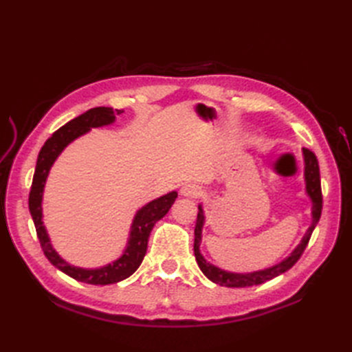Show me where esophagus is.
I'll use <instances>...</instances> for the list:
<instances>
[{
	"mask_svg": "<svg viewBox=\"0 0 352 352\" xmlns=\"http://www.w3.org/2000/svg\"><path fill=\"white\" fill-rule=\"evenodd\" d=\"M180 193H182L183 197L197 198V197L199 195V193H201V189H199V186H197V184H193V183H186V184H183V186H182Z\"/></svg>",
	"mask_w": 352,
	"mask_h": 352,
	"instance_id": "34e87169",
	"label": "esophagus"
}]
</instances>
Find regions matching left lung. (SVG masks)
Segmentation results:
<instances>
[{"instance_id":"obj_1","label":"left lung","mask_w":352,"mask_h":352,"mask_svg":"<svg viewBox=\"0 0 352 352\" xmlns=\"http://www.w3.org/2000/svg\"><path fill=\"white\" fill-rule=\"evenodd\" d=\"M304 153V160H305V183H307V193L311 198L313 203V222L310 228L305 233L304 239L301 243L296 246V250L290 254V256L283 260L281 263L275 265L269 269H265V271H257V272H251V274H233V272H226L222 269L216 267L210 263H207L206 258L201 256L199 252V243H201V230H203L204 226V214H203V208L201 206L198 218H197V226H195V243H193V252H195V258L197 263L199 266L201 271L207 276L208 280H212L216 284H221V286L226 287H251V286H257V284H263L269 280L275 278L281 274L294 266L300 257L302 256L304 250L307 248L309 241L311 237L313 230H315L316 223L320 219V213H322V189H320V175H319V163L315 153L309 148L302 149Z\"/></svg>"}]
</instances>
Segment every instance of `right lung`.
I'll use <instances>...</instances> for the list:
<instances>
[{
	"label": "right lung",
	"mask_w": 352,
	"mask_h": 352,
	"mask_svg": "<svg viewBox=\"0 0 352 352\" xmlns=\"http://www.w3.org/2000/svg\"><path fill=\"white\" fill-rule=\"evenodd\" d=\"M121 111L122 110L111 107H94L91 110H87L86 113L74 118L72 121L65 124L57 131L52 133V136L45 142V145L42 146L39 153V157H37L32 189H30L28 195V208L30 213H32L37 239H39L41 248L45 254V257H47L57 269H60L62 272L72 276L74 280L83 281L87 284H101V286H106V284H113L129 278V276L140 266L142 260L145 257L148 248V237L151 234L154 223L169 212L170 206L174 204V201L177 198V192H170L168 195L157 198L145 207L140 208L136 218L133 221L129 246H126V250L124 251L122 257L113 261L111 265L100 269H81L71 266L69 263H66L63 258L58 257V254L51 246L48 234L47 231H45L42 222V192L50 168L57 159V155L62 153V149L68 145L69 142L77 139L81 134H85L86 131H89V129H92V126L111 124L115 121V116L121 113Z\"/></svg>",
	"instance_id": "1"
}]
</instances>
